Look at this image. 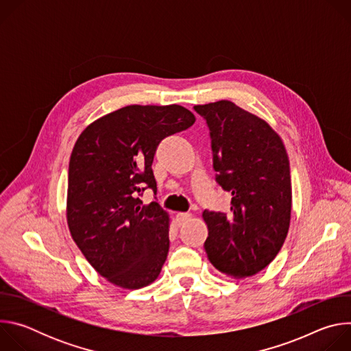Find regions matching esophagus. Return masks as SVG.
<instances>
[{
    "mask_svg": "<svg viewBox=\"0 0 351 351\" xmlns=\"http://www.w3.org/2000/svg\"><path fill=\"white\" fill-rule=\"evenodd\" d=\"M191 219V214H189V213H179L178 215H176V222H178V225L180 226V225H184L187 221H190Z\"/></svg>",
    "mask_w": 351,
    "mask_h": 351,
    "instance_id": "34e87169",
    "label": "esophagus"
}]
</instances>
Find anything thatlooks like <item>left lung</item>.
I'll return each instance as SVG.
<instances>
[{
  "label": "left lung",
  "instance_id": "obj_1",
  "mask_svg": "<svg viewBox=\"0 0 351 351\" xmlns=\"http://www.w3.org/2000/svg\"><path fill=\"white\" fill-rule=\"evenodd\" d=\"M211 130L214 169L232 193L230 211H204L211 264L232 279L268 267L286 240L291 217L289 157L280 136L228 99L195 106Z\"/></svg>",
  "mask_w": 351,
  "mask_h": 351
}]
</instances>
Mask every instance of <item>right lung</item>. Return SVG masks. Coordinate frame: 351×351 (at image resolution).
<instances>
[{
  "mask_svg": "<svg viewBox=\"0 0 351 351\" xmlns=\"http://www.w3.org/2000/svg\"><path fill=\"white\" fill-rule=\"evenodd\" d=\"M195 121L182 106H128L91 122L77 137L68 172L66 221L90 265L110 283L141 289L169 252V214L138 194L157 191L152 169L162 138Z\"/></svg>",
  "mask_w": 351,
  "mask_h": 351,
  "instance_id": "add662e5",
  "label": "right lung"
}]
</instances>
